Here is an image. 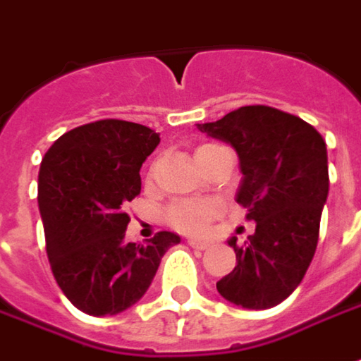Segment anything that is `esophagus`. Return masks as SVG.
<instances>
[{
  "mask_svg": "<svg viewBox=\"0 0 361 361\" xmlns=\"http://www.w3.org/2000/svg\"><path fill=\"white\" fill-rule=\"evenodd\" d=\"M188 243L195 247V250H205V247H209V240H204V238H188Z\"/></svg>",
  "mask_w": 361,
  "mask_h": 361,
  "instance_id": "1",
  "label": "esophagus"
}]
</instances>
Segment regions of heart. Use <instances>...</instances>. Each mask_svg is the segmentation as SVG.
Returning <instances> with one entry per match:
<instances>
[{
    "instance_id": "1",
    "label": "heart",
    "mask_w": 361,
    "mask_h": 361,
    "mask_svg": "<svg viewBox=\"0 0 361 361\" xmlns=\"http://www.w3.org/2000/svg\"><path fill=\"white\" fill-rule=\"evenodd\" d=\"M218 145H202L195 157L202 156L205 152L216 149ZM218 214V205L209 204V202H178V204L169 205L166 212V219L169 226H173L176 230L180 231H202L214 219V216Z\"/></svg>"
}]
</instances>
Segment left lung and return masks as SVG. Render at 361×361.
<instances>
[{"instance_id":"left-lung-1","label":"left lung","mask_w":361,"mask_h":361,"mask_svg":"<svg viewBox=\"0 0 361 361\" xmlns=\"http://www.w3.org/2000/svg\"><path fill=\"white\" fill-rule=\"evenodd\" d=\"M197 130L235 149L243 173L235 200L255 221L250 242L228 240L238 264L216 283L219 295L247 310L281 304L316 254L329 190L326 142L302 118L267 106L240 107Z\"/></svg>"}]
</instances>
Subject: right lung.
<instances>
[{
  "label": "right lung",
  "instance_id": "1",
  "mask_svg": "<svg viewBox=\"0 0 361 361\" xmlns=\"http://www.w3.org/2000/svg\"><path fill=\"white\" fill-rule=\"evenodd\" d=\"M159 143L154 130L99 119L63 133L42 159L37 204L57 286L90 316H116L142 300L180 235L126 242V205L142 192L140 169Z\"/></svg>",
  "mask_w": 361,
  "mask_h": 361
}]
</instances>
